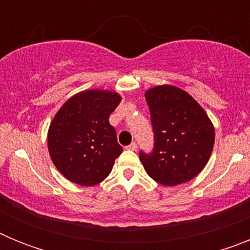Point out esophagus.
<instances>
[{"label": "esophagus", "instance_id": "1", "mask_svg": "<svg viewBox=\"0 0 250 250\" xmlns=\"http://www.w3.org/2000/svg\"><path fill=\"white\" fill-rule=\"evenodd\" d=\"M126 149H129V150H136V149H138V144H136V143H131V144H130L129 146L126 147Z\"/></svg>", "mask_w": 250, "mask_h": 250}]
</instances>
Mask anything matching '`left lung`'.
Returning <instances> with one entry per match:
<instances>
[{"instance_id": "1", "label": "left lung", "mask_w": 250, "mask_h": 250, "mask_svg": "<svg viewBox=\"0 0 250 250\" xmlns=\"http://www.w3.org/2000/svg\"><path fill=\"white\" fill-rule=\"evenodd\" d=\"M154 131V147L140 150L147 175L165 187L187 183L204 169L214 146V127L190 95L164 85L145 94Z\"/></svg>"}]
</instances>
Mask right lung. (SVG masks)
<instances>
[{
  "label": "right lung",
  "instance_id": "obj_1",
  "mask_svg": "<svg viewBox=\"0 0 250 250\" xmlns=\"http://www.w3.org/2000/svg\"><path fill=\"white\" fill-rule=\"evenodd\" d=\"M116 92L89 90L66 101L48 129V151L70 182L92 187L111 173L123 152L109 116L120 104Z\"/></svg>",
  "mask_w": 250,
  "mask_h": 250
}]
</instances>
